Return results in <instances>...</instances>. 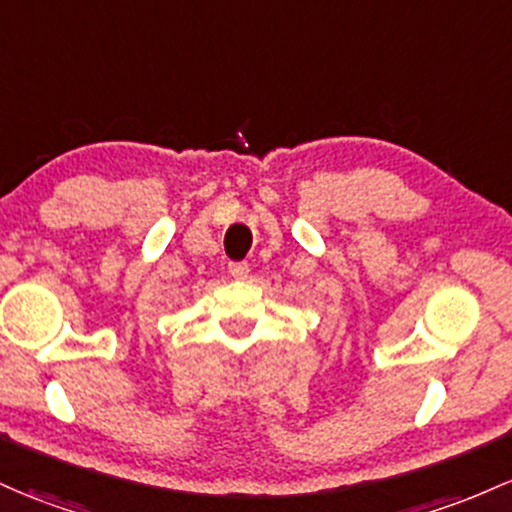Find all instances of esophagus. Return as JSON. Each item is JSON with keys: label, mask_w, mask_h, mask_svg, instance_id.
<instances>
[{"label": "esophagus", "mask_w": 512, "mask_h": 512, "mask_svg": "<svg viewBox=\"0 0 512 512\" xmlns=\"http://www.w3.org/2000/svg\"><path fill=\"white\" fill-rule=\"evenodd\" d=\"M228 272L233 274L235 279H245L247 274H250V265H247V262H230Z\"/></svg>", "instance_id": "1"}]
</instances>
